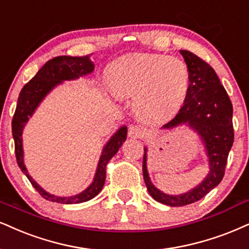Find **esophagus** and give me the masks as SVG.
I'll return each mask as SVG.
<instances>
[{
    "label": "esophagus",
    "instance_id": "esophagus-1",
    "mask_svg": "<svg viewBox=\"0 0 249 249\" xmlns=\"http://www.w3.org/2000/svg\"><path fill=\"white\" fill-rule=\"evenodd\" d=\"M145 129L141 125H131L129 128V136L131 139H142L145 136Z\"/></svg>",
    "mask_w": 249,
    "mask_h": 249
}]
</instances>
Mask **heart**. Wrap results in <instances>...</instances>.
I'll list each match as a JSON object with an SVG mask.
<instances>
[{
	"label": "heart",
	"instance_id": "1",
	"mask_svg": "<svg viewBox=\"0 0 249 249\" xmlns=\"http://www.w3.org/2000/svg\"><path fill=\"white\" fill-rule=\"evenodd\" d=\"M109 83L121 97H134L137 113L151 121H166L179 112L190 85L187 64L164 54H131L109 67Z\"/></svg>",
	"mask_w": 249,
	"mask_h": 249
}]
</instances>
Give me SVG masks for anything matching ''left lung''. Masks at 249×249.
<instances>
[{"label": "left lung", "mask_w": 249, "mask_h": 249, "mask_svg": "<svg viewBox=\"0 0 249 249\" xmlns=\"http://www.w3.org/2000/svg\"><path fill=\"white\" fill-rule=\"evenodd\" d=\"M189 69L190 85L185 103L176 118L162 128H173L188 124L198 131L207 148L210 161V173L201 185L186 194L171 196L159 192L150 181L146 171V149L143 156V178L150 195L156 201L171 207H182L204 197L222 181L225 174L229 152L234 140L233 106L225 89L214 70L188 51H180Z\"/></svg>", "instance_id": "left-lung-1"}]
</instances>
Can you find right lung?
<instances>
[{
    "label": "right lung",
    "instance_id": "add662e5",
    "mask_svg": "<svg viewBox=\"0 0 249 249\" xmlns=\"http://www.w3.org/2000/svg\"><path fill=\"white\" fill-rule=\"evenodd\" d=\"M89 56L90 55H87V56H57L46 62L44 67L36 72L35 77L31 79L30 82H27L21 89L19 96H18L16 110H15V114L12 116L11 128L18 166L42 197L47 199V201L56 202V203H82V202H87L99 194L100 190L103 189L104 183H105L107 164H108L113 156L119 151L120 146L127 139V127H122L104 148L103 155H101L99 164H98L96 177H94L92 185L81 194L72 196V197H57V196L46 193L38 183L33 181L30 174L27 173L25 166H24L23 149H21V131H23V128L27 120H29V116L32 115V113L35 112L36 107L39 105L42 98L55 85L59 84L62 81L75 79L78 78L79 76L90 73L94 69V64L89 59Z\"/></svg>",
    "mask_w": 249,
    "mask_h": 249
}]
</instances>
